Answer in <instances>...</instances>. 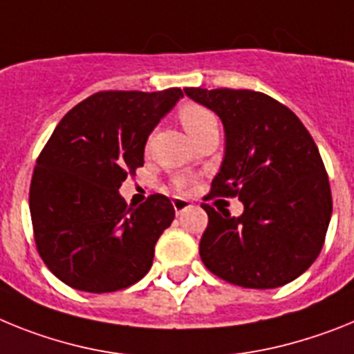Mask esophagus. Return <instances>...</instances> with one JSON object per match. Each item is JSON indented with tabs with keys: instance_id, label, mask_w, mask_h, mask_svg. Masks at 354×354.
<instances>
[{
	"instance_id": "esophagus-1",
	"label": "esophagus",
	"mask_w": 354,
	"mask_h": 354,
	"mask_svg": "<svg viewBox=\"0 0 354 354\" xmlns=\"http://www.w3.org/2000/svg\"><path fill=\"white\" fill-rule=\"evenodd\" d=\"M173 207H174V212L180 215L181 212H185L187 208L190 207V201H189V199H183V198H174L173 199Z\"/></svg>"
}]
</instances>
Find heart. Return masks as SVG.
<instances>
[{"instance_id": "b5f03b06", "label": "heart", "mask_w": 354, "mask_h": 354, "mask_svg": "<svg viewBox=\"0 0 354 354\" xmlns=\"http://www.w3.org/2000/svg\"><path fill=\"white\" fill-rule=\"evenodd\" d=\"M178 118H180L181 124L187 130V133L190 135V139L196 137L198 133H201V131L219 124L212 110L205 109V106L196 103L181 104L180 110H178Z\"/></svg>"}]
</instances>
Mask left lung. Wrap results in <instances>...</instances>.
Instances as JSON below:
<instances>
[{"mask_svg":"<svg viewBox=\"0 0 354 354\" xmlns=\"http://www.w3.org/2000/svg\"><path fill=\"white\" fill-rule=\"evenodd\" d=\"M219 115L226 151L205 198H239L241 217L203 203L199 254L210 272L245 288H276L315 262L331 219V190L312 135L296 113L262 92L187 87Z\"/></svg>","mask_w":354,"mask_h":354,"instance_id":"left-lung-1","label":"left lung"}]
</instances>
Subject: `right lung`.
<instances>
[{
  "mask_svg": "<svg viewBox=\"0 0 354 354\" xmlns=\"http://www.w3.org/2000/svg\"><path fill=\"white\" fill-rule=\"evenodd\" d=\"M180 97L178 87L96 92L58 122L33 169L30 214L37 251L60 281L103 294L151 269L173 203L151 194L133 208L119 187L142 167L147 137Z\"/></svg>",
  "mask_w": 354,
  "mask_h": 354,
  "instance_id": "obj_1",
  "label": "right lung"
}]
</instances>
